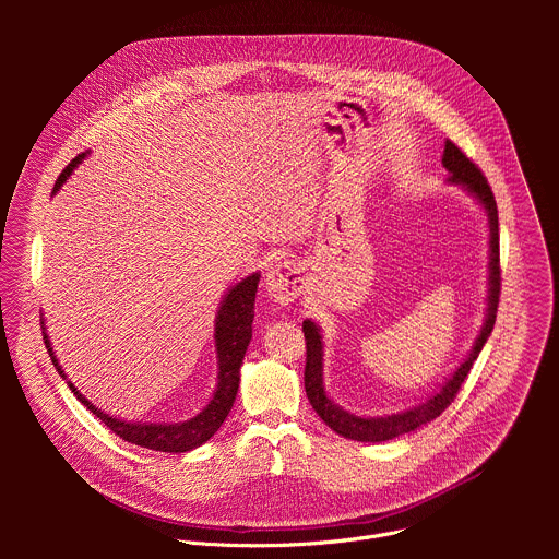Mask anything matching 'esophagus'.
Masks as SVG:
<instances>
[{"label":"esophagus","instance_id":"1","mask_svg":"<svg viewBox=\"0 0 559 559\" xmlns=\"http://www.w3.org/2000/svg\"><path fill=\"white\" fill-rule=\"evenodd\" d=\"M265 287L270 292V296L281 302V305H289L294 302L302 287H305V278H302V270L292 263V261H281L267 267L265 274Z\"/></svg>","mask_w":559,"mask_h":559}]
</instances>
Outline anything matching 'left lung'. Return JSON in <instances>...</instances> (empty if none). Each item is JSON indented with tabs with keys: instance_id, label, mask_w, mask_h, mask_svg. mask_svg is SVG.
Returning a JSON list of instances; mask_svg holds the SVG:
<instances>
[{
	"instance_id": "obj_1",
	"label": "left lung",
	"mask_w": 559,
	"mask_h": 559,
	"mask_svg": "<svg viewBox=\"0 0 559 559\" xmlns=\"http://www.w3.org/2000/svg\"><path fill=\"white\" fill-rule=\"evenodd\" d=\"M442 166L449 173V183L462 186L471 197L477 199L489 216V294H487V316L480 334H477L468 356L464 362L440 384L438 391H433L425 403L414 405L405 412H397L391 416H356L341 405H336L332 397L325 391L323 384V336L321 328H318L313 321H302V332H305V343H307V362H305V391L313 412L323 418V423L334 429L338 436L358 440V442H386L397 436L412 433L420 429L423 425L436 420L457 395L464 378L468 376L475 358L480 356L487 338L493 332L496 325V313H498V302H500V229H498V205L496 197L491 192V186L487 183L483 170L477 168L471 158L453 143H444V154H442Z\"/></svg>"
}]
</instances>
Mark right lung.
<instances>
[{
  "label": "right lung",
  "mask_w": 559,
  "mask_h": 559,
  "mask_svg": "<svg viewBox=\"0 0 559 559\" xmlns=\"http://www.w3.org/2000/svg\"><path fill=\"white\" fill-rule=\"evenodd\" d=\"M86 156H88V152H82L72 158V162L66 166V170L59 175V179L52 188V194L59 192V188L66 183L70 173L79 164H82ZM259 278H261V274L257 272V274L243 278L241 283L231 285L229 292L223 296L221 307L216 311V321H214V347H216V360H218L216 380L218 382H216L212 401L194 418H190L186 423H175V425L126 423L115 416H108L106 412L97 409L91 401H86V397L79 393V389L66 378L61 365L55 358L46 328H44V343L52 358V365L57 367L59 376L63 380H68V386L79 397V403L88 407L112 433H117L126 442H132V444H139V447L152 449V451L186 453V451H192V449L201 447L203 442H207L218 431V427L223 425V420L227 418V414L234 405L238 380H241V365H243L248 345L252 341V321H254V300H257ZM41 325H44V321H41Z\"/></svg>",
  "instance_id": "1"
}]
</instances>
